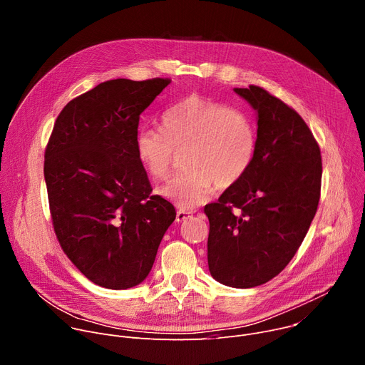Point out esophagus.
<instances>
[{
	"label": "esophagus",
	"instance_id": "obj_1",
	"mask_svg": "<svg viewBox=\"0 0 365 365\" xmlns=\"http://www.w3.org/2000/svg\"><path fill=\"white\" fill-rule=\"evenodd\" d=\"M192 217V212H187V211H178V214H176V221L178 222H183V221H186L187 218H190Z\"/></svg>",
	"mask_w": 365,
	"mask_h": 365
}]
</instances>
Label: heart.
Wrapping results in <instances>:
<instances>
[{"label": "heart", "mask_w": 365, "mask_h": 365, "mask_svg": "<svg viewBox=\"0 0 365 365\" xmlns=\"http://www.w3.org/2000/svg\"><path fill=\"white\" fill-rule=\"evenodd\" d=\"M257 148L251 120L222 102L190 95L163 114V130L144 127L137 133L135 151L154 180H165L176 153L183 154L186 172L158 187V195L183 211L210 200L218 189H228L248 172Z\"/></svg>", "instance_id": "heart-1"}]
</instances>
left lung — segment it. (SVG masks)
Returning <instances> with one entry per match:
<instances>
[{"mask_svg": "<svg viewBox=\"0 0 365 365\" xmlns=\"http://www.w3.org/2000/svg\"><path fill=\"white\" fill-rule=\"evenodd\" d=\"M234 92L257 114L254 160L203 212L211 276L250 289L276 277L306 237L319 203L322 159L314 134L283 101L254 85Z\"/></svg>", "mask_w": 365, "mask_h": 365, "instance_id": "left-lung-1", "label": "left lung"}]
</instances>
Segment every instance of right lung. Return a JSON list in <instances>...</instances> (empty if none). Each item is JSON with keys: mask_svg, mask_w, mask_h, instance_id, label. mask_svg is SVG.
I'll return each mask as SVG.
<instances>
[{"mask_svg": "<svg viewBox=\"0 0 365 365\" xmlns=\"http://www.w3.org/2000/svg\"><path fill=\"white\" fill-rule=\"evenodd\" d=\"M169 79L102 82L59 114L44 154V180L56 237L92 283L113 290L140 284L176 218L151 193L138 162L141 113Z\"/></svg>", "mask_w": 365, "mask_h": 365, "instance_id": "1", "label": "right lung"}]
</instances>
